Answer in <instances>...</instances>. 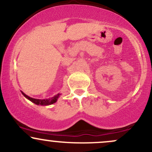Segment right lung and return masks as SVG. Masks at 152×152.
<instances>
[{
  "label": "right lung",
  "instance_id": "obj_1",
  "mask_svg": "<svg viewBox=\"0 0 152 152\" xmlns=\"http://www.w3.org/2000/svg\"><path fill=\"white\" fill-rule=\"evenodd\" d=\"M21 93H22V94L24 95L25 97L27 98L28 99H29L30 101L34 103V104H37V105H50V104H53V103H55L57 102L58 98L59 97V96H60V94H58L57 95H56V96H53V97H52L51 99H34V98L30 97V96H27L26 94H25L24 92H22V91H21Z\"/></svg>",
  "mask_w": 152,
  "mask_h": 152
}]
</instances>
